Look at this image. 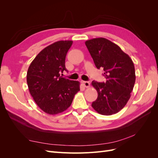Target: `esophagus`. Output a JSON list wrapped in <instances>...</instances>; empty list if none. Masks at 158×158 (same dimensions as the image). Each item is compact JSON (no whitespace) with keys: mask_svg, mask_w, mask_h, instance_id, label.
I'll return each mask as SVG.
<instances>
[{"mask_svg":"<svg viewBox=\"0 0 158 158\" xmlns=\"http://www.w3.org/2000/svg\"><path fill=\"white\" fill-rule=\"evenodd\" d=\"M82 84H83V85H84L85 88L89 87V82H88V81H83Z\"/></svg>","mask_w":158,"mask_h":158,"instance_id":"esophagus-1","label":"esophagus"}]
</instances>
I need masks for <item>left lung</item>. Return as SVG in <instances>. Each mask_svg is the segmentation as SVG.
<instances>
[{
	"mask_svg": "<svg viewBox=\"0 0 158 158\" xmlns=\"http://www.w3.org/2000/svg\"><path fill=\"white\" fill-rule=\"evenodd\" d=\"M95 66L105 71L106 82L92 81L98 96L92 106L103 115L115 114L131 98L136 76L134 63L117 45L106 38H94L85 42Z\"/></svg>",
	"mask_w": 158,
	"mask_h": 158,
	"instance_id": "1",
	"label": "left lung"
}]
</instances>
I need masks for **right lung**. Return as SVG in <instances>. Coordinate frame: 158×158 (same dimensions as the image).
Returning <instances> with one entry per match:
<instances>
[{"mask_svg":"<svg viewBox=\"0 0 158 158\" xmlns=\"http://www.w3.org/2000/svg\"><path fill=\"white\" fill-rule=\"evenodd\" d=\"M73 41H59L43 49L30 64L27 83L36 104L45 113L56 114L64 111L80 91V82L60 76Z\"/></svg>","mask_w":158,"mask_h":158,"instance_id":"add662e5","label":"right lung"}]
</instances>
